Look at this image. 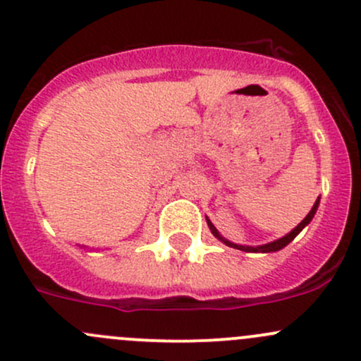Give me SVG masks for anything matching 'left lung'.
Masks as SVG:
<instances>
[{"instance_id": "8db88e82", "label": "left lung", "mask_w": 361, "mask_h": 361, "mask_svg": "<svg viewBox=\"0 0 361 361\" xmlns=\"http://www.w3.org/2000/svg\"><path fill=\"white\" fill-rule=\"evenodd\" d=\"M318 205H319V200H317V202H314L313 208H311V212H310V214H307L306 217H304V221L300 222V224H297L295 228H293L292 231L288 233L287 236L280 238V240H276V241H271V243H266V245H259V247H248V245H236V243H231V241H229V240H226V238H222L221 235H219V231H217V229H215V226L212 224V222L208 221V219H207V224H208V228H210L212 235H214L215 238H219V240H221L222 243H226V245H228V247L238 248V250H243V252H261V254H267V252H278V250H281V248H283V247H287V245L290 243V241L293 240V238H295L297 235H299V233L302 231V229L306 228L307 224H310V222H311V219H313V217H314V214H317V210H318Z\"/></svg>"}]
</instances>
